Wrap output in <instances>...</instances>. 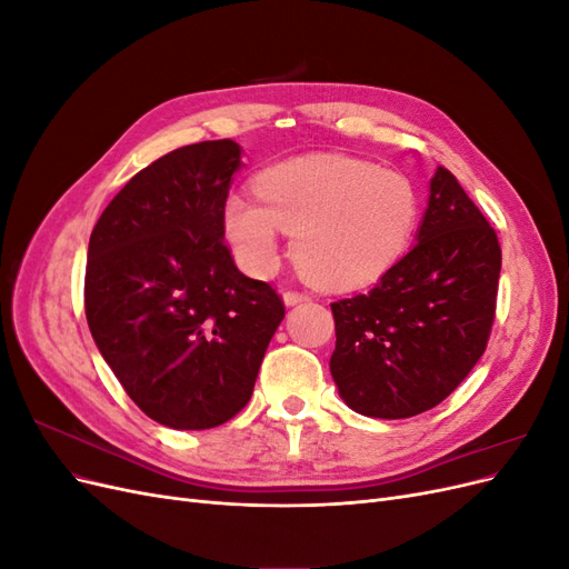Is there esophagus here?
Returning <instances> with one entry per match:
<instances>
[{"mask_svg":"<svg viewBox=\"0 0 569 569\" xmlns=\"http://www.w3.org/2000/svg\"><path fill=\"white\" fill-rule=\"evenodd\" d=\"M282 301H284L287 306H297V303H303V301H311V297L303 295V291L289 289V291H284V295H282Z\"/></svg>","mask_w":569,"mask_h":569,"instance_id":"obj_1","label":"esophagus"}]
</instances>
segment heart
Instances as JSON below:
<instances>
[{
	"instance_id": "b5f03b06",
	"label": "heart",
	"mask_w": 569,
	"mask_h": 569,
	"mask_svg": "<svg viewBox=\"0 0 569 569\" xmlns=\"http://www.w3.org/2000/svg\"><path fill=\"white\" fill-rule=\"evenodd\" d=\"M256 197L222 201V234L237 263L268 274L282 256L280 230L306 280L330 291L377 282L408 249L420 199L403 173L347 153H306L253 180Z\"/></svg>"
}]
</instances>
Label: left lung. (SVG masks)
Wrapping results in <instances>:
<instances>
[{"instance_id":"obj_1","label":"left lung","mask_w":569,"mask_h":569,"mask_svg":"<svg viewBox=\"0 0 569 569\" xmlns=\"http://www.w3.org/2000/svg\"><path fill=\"white\" fill-rule=\"evenodd\" d=\"M416 242L368 295L332 303V380L366 418L401 420L439 406L489 341L501 247L441 166Z\"/></svg>"}]
</instances>
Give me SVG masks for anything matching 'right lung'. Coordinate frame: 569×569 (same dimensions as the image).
Returning <instances> with one entry per match:
<instances>
[{
  "instance_id": "1",
  "label": "right lung",
  "mask_w": 569,
  "mask_h": 569,
  "mask_svg": "<svg viewBox=\"0 0 569 569\" xmlns=\"http://www.w3.org/2000/svg\"><path fill=\"white\" fill-rule=\"evenodd\" d=\"M242 147H180L140 170L99 216L84 316L99 353L142 412L211 429L242 410L284 318L274 289L239 272L222 201Z\"/></svg>"
}]
</instances>
